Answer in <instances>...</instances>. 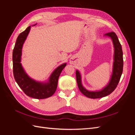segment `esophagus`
<instances>
[{
	"label": "esophagus",
	"instance_id": "obj_1",
	"mask_svg": "<svg viewBox=\"0 0 135 135\" xmlns=\"http://www.w3.org/2000/svg\"><path fill=\"white\" fill-rule=\"evenodd\" d=\"M75 60L74 57H71L70 59V62H70V64H74L75 63Z\"/></svg>",
	"mask_w": 135,
	"mask_h": 135
}]
</instances>
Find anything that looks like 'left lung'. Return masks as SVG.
<instances>
[{"instance_id":"8db88e82","label":"left lung","mask_w":135,"mask_h":135,"mask_svg":"<svg viewBox=\"0 0 135 135\" xmlns=\"http://www.w3.org/2000/svg\"><path fill=\"white\" fill-rule=\"evenodd\" d=\"M105 36H108L112 39L114 48L113 73L111 78L107 86H105L100 91H89L87 90L83 86L82 83H81V75L79 71L78 70H76V81L80 91L84 96L88 98H91V99H99V98L104 97L112 93L115 90L118 83H119L122 72H123V51H122V46L116 34L114 32H110L105 34Z\"/></svg>"}]
</instances>
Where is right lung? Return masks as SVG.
Listing matches in <instances>:
<instances>
[{"label": "right lung", "instance_id": "add662e5", "mask_svg": "<svg viewBox=\"0 0 135 135\" xmlns=\"http://www.w3.org/2000/svg\"><path fill=\"white\" fill-rule=\"evenodd\" d=\"M30 27L31 26H28L25 31L20 33L16 40L12 55L13 75L18 86L27 96L34 99H44L52 96L55 93L59 76L63 69L66 66V63L57 68L46 82H40L31 79L24 70L21 63L22 48L29 33Z\"/></svg>", "mask_w": 135, "mask_h": 135}]
</instances>
